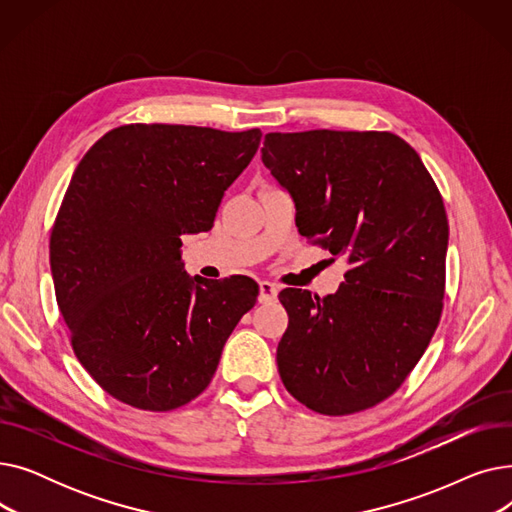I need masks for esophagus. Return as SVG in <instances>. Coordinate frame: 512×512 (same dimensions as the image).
I'll return each instance as SVG.
<instances>
[{"label":"esophagus","mask_w":512,"mask_h":512,"mask_svg":"<svg viewBox=\"0 0 512 512\" xmlns=\"http://www.w3.org/2000/svg\"><path fill=\"white\" fill-rule=\"evenodd\" d=\"M278 286L274 284V282H267V280H263V282H259V303H270V301H274L276 297H278Z\"/></svg>","instance_id":"obj_1"}]
</instances>
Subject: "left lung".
Listing matches in <instances>:
<instances>
[{"label":"left lung","instance_id":"1","mask_svg":"<svg viewBox=\"0 0 512 512\" xmlns=\"http://www.w3.org/2000/svg\"><path fill=\"white\" fill-rule=\"evenodd\" d=\"M261 159L292 197L299 232L348 261L324 299L280 292V378L324 415L378 405L407 380L440 321L448 220L438 186L392 132H270Z\"/></svg>","mask_w":512,"mask_h":512}]
</instances>
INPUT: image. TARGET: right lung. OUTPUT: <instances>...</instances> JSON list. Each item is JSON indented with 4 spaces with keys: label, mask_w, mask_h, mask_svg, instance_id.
I'll use <instances>...</instances> for the list:
<instances>
[{
    "label": "right lung",
    "mask_w": 512,
    "mask_h": 512,
    "mask_svg": "<svg viewBox=\"0 0 512 512\" xmlns=\"http://www.w3.org/2000/svg\"><path fill=\"white\" fill-rule=\"evenodd\" d=\"M259 143V128L130 124L72 174L49 240L58 307L78 361L130 407L172 411L199 396L257 301L251 278L188 276L180 236L211 230Z\"/></svg>",
    "instance_id": "add662e5"
}]
</instances>
